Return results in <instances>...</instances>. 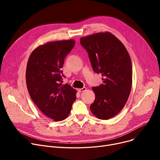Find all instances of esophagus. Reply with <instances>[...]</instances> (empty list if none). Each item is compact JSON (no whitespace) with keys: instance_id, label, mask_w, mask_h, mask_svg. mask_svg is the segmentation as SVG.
Here are the masks:
<instances>
[{"instance_id":"obj_1","label":"esophagus","mask_w":160,"mask_h":160,"mask_svg":"<svg viewBox=\"0 0 160 160\" xmlns=\"http://www.w3.org/2000/svg\"><path fill=\"white\" fill-rule=\"evenodd\" d=\"M86 90V88H80V89H78V92H82V91H84Z\"/></svg>"}]
</instances>
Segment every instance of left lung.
I'll use <instances>...</instances> for the list:
<instances>
[{
    "label": "left lung",
    "mask_w": 160,
    "mask_h": 160,
    "mask_svg": "<svg viewBox=\"0 0 160 160\" xmlns=\"http://www.w3.org/2000/svg\"><path fill=\"white\" fill-rule=\"evenodd\" d=\"M92 68L102 77L103 83L92 88L95 94L90 110L97 118L107 120L118 114L130 93L132 67L124 45L112 33L100 32L80 38Z\"/></svg>",
    "instance_id": "1"
}]
</instances>
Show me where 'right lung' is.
Here are the masks:
<instances>
[{
	"mask_svg": "<svg viewBox=\"0 0 160 160\" xmlns=\"http://www.w3.org/2000/svg\"><path fill=\"white\" fill-rule=\"evenodd\" d=\"M73 39L48 42L30 56L26 71L29 95L40 111L54 121L65 119L75 101L77 91L62 85L64 59L73 48Z\"/></svg>",
	"mask_w": 160,
	"mask_h": 160,
	"instance_id": "right-lung-1",
	"label": "right lung"
}]
</instances>
